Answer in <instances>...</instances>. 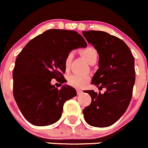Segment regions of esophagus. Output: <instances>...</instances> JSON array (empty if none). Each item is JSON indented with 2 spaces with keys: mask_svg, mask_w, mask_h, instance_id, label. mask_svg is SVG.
<instances>
[{
  "mask_svg": "<svg viewBox=\"0 0 148 148\" xmlns=\"http://www.w3.org/2000/svg\"><path fill=\"white\" fill-rule=\"evenodd\" d=\"M77 94L78 95H80V94H82V93H83V91H81V90H77Z\"/></svg>",
  "mask_w": 148,
  "mask_h": 148,
  "instance_id": "34e87169",
  "label": "esophagus"
}]
</instances>
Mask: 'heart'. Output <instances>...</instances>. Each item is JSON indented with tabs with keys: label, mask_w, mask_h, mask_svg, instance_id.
<instances>
[{
	"label": "heart",
	"mask_w": 148,
	"mask_h": 148,
	"mask_svg": "<svg viewBox=\"0 0 148 148\" xmlns=\"http://www.w3.org/2000/svg\"><path fill=\"white\" fill-rule=\"evenodd\" d=\"M81 53L89 64H91L94 60H97L98 52L96 49L92 47H87L86 48L81 51ZM73 56H74V54L71 52L66 55V58H65L64 66L66 69L69 67V65L73 59ZM89 80L90 77L87 75L71 74L68 78V83L74 88H82L86 86Z\"/></svg>",
	"instance_id": "1"
}]
</instances>
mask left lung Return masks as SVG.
Returning <instances> with one entry per match:
<instances>
[{"instance_id":"obj_1","label":"left lung","mask_w":148,"mask_h":148,"mask_svg":"<svg viewBox=\"0 0 148 148\" xmlns=\"http://www.w3.org/2000/svg\"><path fill=\"white\" fill-rule=\"evenodd\" d=\"M84 37L99 55V69L91 81L103 94L85 91L91 97L83 110L88 125L105 127L113 125L128 107L135 84V61L127 45L118 37L103 31H83Z\"/></svg>"}]
</instances>
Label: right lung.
Listing matches in <instances>:
<instances>
[{"mask_svg":"<svg viewBox=\"0 0 148 148\" xmlns=\"http://www.w3.org/2000/svg\"><path fill=\"white\" fill-rule=\"evenodd\" d=\"M77 32L51 29L29 42L15 60L13 96L20 111L32 125H52L62 116L63 106L77 96L75 88L51 84L52 79L64 83V61L73 49L86 47Z\"/></svg>","mask_w":148,"mask_h":148,"instance_id":"add662e5","label":"right lung"}]
</instances>
